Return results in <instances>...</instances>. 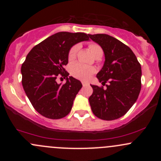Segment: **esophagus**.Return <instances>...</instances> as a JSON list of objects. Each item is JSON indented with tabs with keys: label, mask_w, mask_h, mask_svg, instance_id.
<instances>
[{
	"label": "esophagus",
	"mask_w": 161,
	"mask_h": 161,
	"mask_svg": "<svg viewBox=\"0 0 161 161\" xmlns=\"http://www.w3.org/2000/svg\"><path fill=\"white\" fill-rule=\"evenodd\" d=\"M82 86H86L89 85L88 82H82Z\"/></svg>",
	"instance_id": "esophagus-1"
}]
</instances>
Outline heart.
<instances>
[{"label":"heart","instance_id":"b5f03b06","mask_svg":"<svg viewBox=\"0 0 161 161\" xmlns=\"http://www.w3.org/2000/svg\"><path fill=\"white\" fill-rule=\"evenodd\" d=\"M79 46L72 47L69 52V61H73L75 58L76 53L79 50ZM89 49L94 57H97L99 55L103 54V50L102 48L97 43H90L89 45ZM95 71V69L92 67H89V66L82 65L79 63H75L71 67V74L74 77L77 79H82V80H86L90 77L91 75Z\"/></svg>","mask_w":161,"mask_h":161}]
</instances>
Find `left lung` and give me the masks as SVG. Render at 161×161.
<instances>
[{
    "instance_id": "1",
    "label": "left lung",
    "mask_w": 161,
    "mask_h": 161,
    "mask_svg": "<svg viewBox=\"0 0 161 161\" xmlns=\"http://www.w3.org/2000/svg\"><path fill=\"white\" fill-rule=\"evenodd\" d=\"M90 37L101 47L105 61L97 75L107 88L91 85L93 92L89 98L92 113L106 121L125 114L137 100L141 90V65L130 48L108 34Z\"/></svg>"
}]
</instances>
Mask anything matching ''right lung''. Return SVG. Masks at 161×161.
<instances>
[{"label": "right lung", "mask_w": 161, "mask_h": 161, "mask_svg": "<svg viewBox=\"0 0 161 161\" xmlns=\"http://www.w3.org/2000/svg\"><path fill=\"white\" fill-rule=\"evenodd\" d=\"M90 40V34L59 32L34 47L21 68L22 86L37 112L50 119H60L69 114L82 85L69 76L64 66L69 63V52L75 44ZM66 77L64 85L56 79Z\"/></svg>", "instance_id": "1"}]
</instances>
